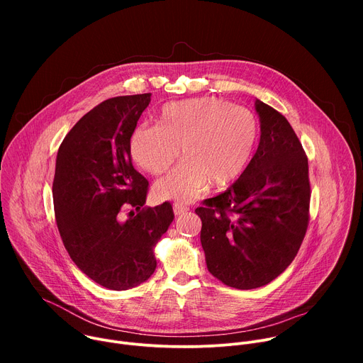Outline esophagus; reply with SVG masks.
Segmentation results:
<instances>
[{
    "instance_id": "esophagus-1",
    "label": "esophagus",
    "mask_w": 363,
    "mask_h": 363,
    "mask_svg": "<svg viewBox=\"0 0 363 363\" xmlns=\"http://www.w3.org/2000/svg\"><path fill=\"white\" fill-rule=\"evenodd\" d=\"M188 210H189V206H186L185 203H181V202H175L174 203V213H175V216H182Z\"/></svg>"
}]
</instances>
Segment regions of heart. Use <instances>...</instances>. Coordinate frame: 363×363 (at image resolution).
I'll return each mask as SVG.
<instances>
[{"label": "heart", "mask_w": 363, "mask_h": 363, "mask_svg": "<svg viewBox=\"0 0 363 363\" xmlns=\"http://www.w3.org/2000/svg\"><path fill=\"white\" fill-rule=\"evenodd\" d=\"M260 140L257 119L221 97H195L165 105L158 126L139 125L129 147L135 162L153 175L164 174L179 157L185 160L157 184L161 198L188 202L213 182L225 186L251 167Z\"/></svg>", "instance_id": "obj_1"}]
</instances>
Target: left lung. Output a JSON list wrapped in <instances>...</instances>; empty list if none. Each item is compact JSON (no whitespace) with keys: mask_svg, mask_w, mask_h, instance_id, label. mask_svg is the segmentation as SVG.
Segmentation results:
<instances>
[{"mask_svg":"<svg viewBox=\"0 0 363 363\" xmlns=\"http://www.w3.org/2000/svg\"><path fill=\"white\" fill-rule=\"evenodd\" d=\"M260 143L248 171L195 210L210 273L250 290L269 284L294 260L308 224L306 153L287 119L262 100Z\"/></svg>","mask_w":363,"mask_h":363,"instance_id":"1","label":"left lung"}]
</instances>
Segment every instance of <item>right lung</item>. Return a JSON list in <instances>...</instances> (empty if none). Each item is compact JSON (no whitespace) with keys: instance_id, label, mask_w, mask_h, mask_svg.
Here are the masks:
<instances>
[{"instance_id":"right-lung-1","label":"right lung","mask_w":363,"mask_h":363,"mask_svg":"<svg viewBox=\"0 0 363 363\" xmlns=\"http://www.w3.org/2000/svg\"><path fill=\"white\" fill-rule=\"evenodd\" d=\"M150 96L101 101L67 133L56 160L53 201L63 244L89 279L118 291L153 274V247L174 220L169 202L143 208L147 181L132 165L130 136ZM125 208L137 213L123 219Z\"/></svg>"}]
</instances>
